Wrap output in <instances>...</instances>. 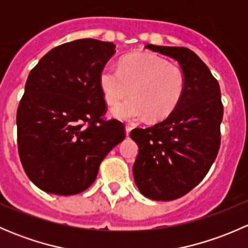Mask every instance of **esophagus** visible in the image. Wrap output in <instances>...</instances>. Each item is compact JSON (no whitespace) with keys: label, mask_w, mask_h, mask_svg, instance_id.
<instances>
[{"label":"esophagus","mask_w":248,"mask_h":248,"mask_svg":"<svg viewBox=\"0 0 248 248\" xmlns=\"http://www.w3.org/2000/svg\"><path fill=\"white\" fill-rule=\"evenodd\" d=\"M131 131H132V126H129V124H127V126H126V136H127V137L129 136V133H131Z\"/></svg>","instance_id":"esophagus-1"}]
</instances>
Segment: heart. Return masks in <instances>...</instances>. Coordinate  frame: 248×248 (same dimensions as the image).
Here are the masks:
<instances>
[{"instance_id":"1","label":"heart","mask_w":248,"mask_h":248,"mask_svg":"<svg viewBox=\"0 0 248 248\" xmlns=\"http://www.w3.org/2000/svg\"><path fill=\"white\" fill-rule=\"evenodd\" d=\"M99 86L107 104L114 106L115 117L136 122L146 119L163 120L174 111L184 93V74L177 67L150 52L124 57L120 68L107 64L99 73ZM132 89H131L130 87Z\"/></svg>"}]
</instances>
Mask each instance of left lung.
<instances>
[{
    "label": "left lung",
    "instance_id": "left-lung-1",
    "mask_svg": "<svg viewBox=\"0 0 248 248\" xmlns=\"http://www.w3.org/2000/svg\"><path fill=\"white\" fill-rule=\"evenodd\" d=\"M146 47L174 59L185 80L181 101L166 120L131 132L139 146L133 175L140 193L169 202L192 191L211 168L221 145L223 104L218 81L192 50Z\"/></svg>",
    "mask_w": 248,
    "mask_h": 248
}]
</instances>
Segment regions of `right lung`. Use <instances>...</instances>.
Returning a JSON list of instances; mask_svg holds the SVG:
<instances>
[{
    "mask_svg": "<svg viewBox=\"0 0 248 248\" xmlns=\"http://www.w3.org/2000/svg\"><path fill=\"white\" fill-rule=\"evenodd\" d=\"M114 54L110 42L78 39L50 50L30 72L16 112L17 150L29 179L44 192L89 188L126 137L122 122L104 120L99 73Z\"/></svg>",
    "mask_w": 248,
    "mask_h": 248,
    "instance_id": "obj_1",
    "label": "right lung"
}]
</instances>
